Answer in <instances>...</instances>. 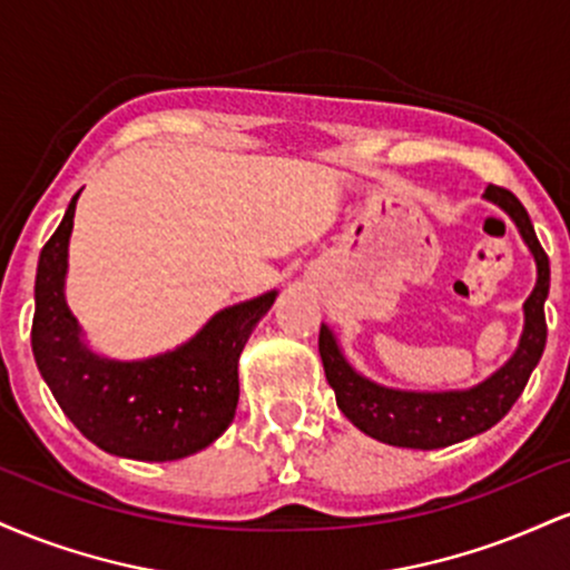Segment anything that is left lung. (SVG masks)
Instances as JSON below:
<instances>
[{
    "mask_svg": "<svg viewBox=\"0 0 570 570\" xmlns=\"http://www.w3.org/2000/svg\"><path fill=\"white\" fill-rule=\"evenodd\" d=\"M482 198L495 203L517 233L525 240L535 263V286L522 303V335L517 348L493 375L472 389L450 391H407L389 389L370 381L367 375L351 367L340 348L335 332L322 324L318 353H322L326 381L335 391L337 407L358 431L372 440L394 444V448L436 450L482 434L501 421L520 399L528 377L539 364L547 345L544 303L549 294V257L541 248L525 206L509 189L490 185Z\"/></svg>",
    "mask_w": 570,
    "mask_h": 570,
    "instance_id": "1",
    "label": "left lung"
}]
</instances>
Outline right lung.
I'll list each match as a JSON object with an SVG mask.
<instances>
[{
    "mask_svg": "<svg viewBox=\"0 0 570 570\" xmlns=\"http://www.w3.org/2000/svg\"><path fill=\"white\" fill-rule=\"evenodd\" d=\"M80 193L39 254L31 324L39 375L69 421L101 450L134 461H179L219 440L233 423L238 358L278 292L222 307L187 343L158 356L122 362L96 353L67 305Z\"/></svg>",
    "mask_w": 570,
    "mask_h": 570,
    "instance_id": "1",
    "label": "right lung"
}]
</instances>
